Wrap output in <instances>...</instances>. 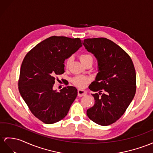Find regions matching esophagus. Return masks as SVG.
I'll use <instances>...</instances> for the list:
<instances>
[{
  "instance_id": "obj_1",
  "label": "esophagus",
  "mask_w": 153,
  "mask_h": 153,
  "mask_svg": "<svg viewBox=\"0 0 153 153\" xmlns=\"http://www.w3.org/2000/svg\"><path fill=\"white\" fill-rule=\"evenodd\" d=\"M87 94V92L85 91L84 89H78V95L79 97H83L86 95Z\"/></svg>"
}]
</instances>
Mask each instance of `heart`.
Wrapping results in <instances>:
<instances>
[{
    "mask_svg": "<svg viewBox=\"0 0 153 153\" xmlns=\"http://www.w3.org/2000/svg\"><path fill=\"white\" fill-rule=\"evenodd\" d=\"M80 60L81 62V63H84L86 61L88 60H93V58L90 54H82L79 57ZM71 60V58H69L65 62V65L66 67H68ZM89 81V79H88V77L84 76H75L74 78H73L72 82L73 83L76 85V86L79 87V88H84L85 86V85L88 84V82Z\"/></svg>",
    "mask_w": 153,
    "mask_h": 153,
    "instance_id": "1",
    "label": "heart"
}]
</instances>
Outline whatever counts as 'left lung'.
<instances>
[{
    "instance_id": "8db88e82",
    "label": "left lung",
    "mask_w": 153,
    "mask_h": 153,
    "mask_svg": "<svg viewBox=\"0 0 153 153\" xmlns=\"http://www.w3.org/2000/svg\"><path fill=\"white\" fill-rule=\"evenodd\" d=\"M82 44L98 64V73L89 87L97 93L91 94L95 104L87 115L98 125H111L123 115L135 95L134 66L129 55L110 39H85Z\"/></svg>"
}]
</instances>
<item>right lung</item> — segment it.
Masks as SVG:
<instances>
[{
  "mask_svg": "<svg viewBox=\"0 0 153 153\" xmlns=\"http://www.w3.org/2000/svg\"><path fill=\"white\" fill-rule=\"evenodd\" d=\"M82 46L79 38L52 36L29 51L21 67L19 91L35 117L46 124L64 119L77 96V89H53L56 76L64 72V62Z\"/></svg>",
  "mask_w": 153,
  "mask_h": 153,
  "instance_id": "add662e5",
  "label": "right lung"
}]
</instances>
